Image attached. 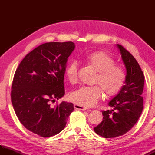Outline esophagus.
I'll list each match as a JSON object with an SVG mask.
<instances>
[{
    "instance_id": "34e87169",
    "label": "esophagus",
    "mask_w": 155,
    "mask_h": 155,
    "mask_svg": "<svg viewBox=\"0 0 155 155\" xmlns=\"http://www.w3.org/2000/svg\"><path fill=\"white\" fill-rule=\"evenodd\" d=\"M74 108L77 110H85L87 109V107H83V106H82V105L78 104H74Z\"/></svg>"
}]
</instances>
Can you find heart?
Returning a JSON list of instances; mask_svg holds the SVG:
<instances>
[{"label":"heart","instance_id":"b5f03b06","mask_svg":"<svg viewBox=\"0 0 155 155\" xmlns=\"http://www.w3.org/2000/svg\"><path fill=\"white\" fill-rule=\"evenodd\" d=\"M85 60L93 67L97 75L94 83H99L108 95L113 96L119 93L126 81L123 68L114 64V59L103 51L91 52L85 56ZM78 63L76 61L71 62L65 71V74L70 83H75L77 79ZM99 85L81 87L68 95L69 100L82 106H93L97 103L102 94Z\"/></svg>","mask_w":155,"mask_h":155}]
</instances>
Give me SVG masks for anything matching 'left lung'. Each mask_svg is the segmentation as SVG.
Returning <instances> with one entry per match:
<instances>
[{
	"mask_svg": "<svg viewBox=\"0 0 155 155\" xmlns=\"http://www.w3.org/2000/svg\"><path fill=\"white\" fill-rule=\"evenodd\" d=\"M126 68L123 87L108 102L112 109L102 111L103 120L94 128V132L104 138L123 135L136 124L143 109L144 77L138 62L123 46L116 45Z\"/></svg>",
	"mask_w": 155,
	"mask_h": 155,
	"instance_id": "obj_1",
	"label": "left lung"
}]
</instances>
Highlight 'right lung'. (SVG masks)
<instances>
[{
  "mask_svg": "<svg viewBox=\"0 0 155 155\" xmlns=\"http://www.w3.org/2000/svg\"><path fill=\"white\" fill-rule=\"evenodd\" d=\"M72 42H47L22 59L16 70L11 101L18 120L27 129L50 137L64 129L73 104L62 101L52 107L51 102L64 95V77Z\"/></svg>",
  "mask_w": 155,
  "mask_h": 155,
  "instance_id": "right-lung-1",
  "label": "right lung"
}]
</instances>
